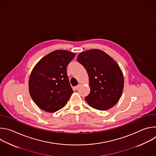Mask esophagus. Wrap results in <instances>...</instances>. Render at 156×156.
<instances>
[{
	"label": "esophagus",
	"mask_w": 156,
	"mask_h": 156,
	"mask_svg": "<svg viewBox=\"0 0 156 156\" xmlns=\"http://www.w3.org/2000/svg\"><path fill=\"white\" fill-rule=\"evenodd\" d=\"M80 86H81V85H80V84H78V86H75V87H74V88H75V90H78V88H79V87H80Z\"/></svg>",
	"instance_id": "obj_1"
}]
</instances>
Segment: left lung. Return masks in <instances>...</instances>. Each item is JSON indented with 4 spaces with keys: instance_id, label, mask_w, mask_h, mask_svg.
I'll return each mask as SVG.
<instances>
[{
    "instance_id": "1",
    "label": "left lung",
    "mask_w": 156,
    "mask_h": 156,
    "mask_svg": "<svg viewBox=\"0 0 156 156\" xmlns=\"http://www.w3.org/2000/svg\"><path fill=\"white\" fill-rule=\"evenodd\" d=\"M78 62L89 76L90 93L85 100L93 108L105 110L114 107L123 93L124 78L117 63L99 49L81 52Z\"/></svg>"
}]
</instances>
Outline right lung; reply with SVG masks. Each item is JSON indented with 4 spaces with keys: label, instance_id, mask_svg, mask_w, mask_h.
<instances>
[{
    "label": "right lung",
    "instance_id": "add662e5",
    "mask_svg": "<svg viewBox=\"0 0 156 156\" xmlns=\"http://www.w3.org/2000/svg\"><path fill=\"white\" fill-rule=\"evenodd\" d=\"M75 56V53L68 51L56 50L34 66L29 79V91L40 108L53 113L67 103L73 91L66 66Z\"/></svg>",
    "mask_w": 156,
    "mask_h": 156
}]
</instances>
